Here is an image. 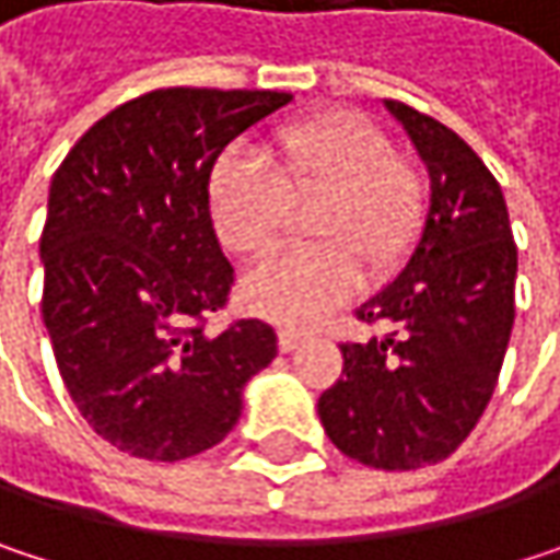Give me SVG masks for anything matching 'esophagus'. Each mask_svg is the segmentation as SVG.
Masks as SVG:
<instances>
[{
    "instance_id": "esophagus-1",
    "label": "esophagus",
    "mask_w": 560,
    "mask_h": 560,
    "mask_svg": "<svg viewBox=\"0 0 560 560\" xmlns=\"http://www.w3.org/2000/svg\"><path fill=\"white\" fill-rule=\"evenodd\" d=\"M304 340H307V334H301V330H291V327L279 330V350H281V353H291V350H298V343H304Z\"/></svg>"
}]
</instances>
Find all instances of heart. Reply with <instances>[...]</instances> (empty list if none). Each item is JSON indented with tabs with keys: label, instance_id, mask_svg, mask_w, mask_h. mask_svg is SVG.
Masks as SVG:
<instances>
[{
	"label": "heart",
	"instance_id": "1",
	"mask_svg": "<svg viewBox=\"0 0 560 560\" xmlns=\"http://www.w3.org/2000/svg\"><path fill=\"white\" fill-rule=\"evenodd\" d=\"M311 207L304 236L317 246L291 253L243 279L246 311L279 324H314L363 281L389 279L424 230V187L366 116L327 109L281 126L266 165L223 155L207 177V213L220 246L246 262L279 249L288 210Z\"/></svg>",
	"mask_w": 560,
	"mask_h": 560
}]
</instances>
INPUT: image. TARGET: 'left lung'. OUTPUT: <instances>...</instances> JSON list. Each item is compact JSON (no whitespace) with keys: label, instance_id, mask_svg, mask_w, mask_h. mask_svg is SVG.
<instances>
[{"label":"left lung","instance_id":"left-lung-1","mask_svg":"<svg viewBox=\"0 0 560 560\" xmlns=\"http://www.w3.org/2000/svg\"><path fill=\"white\" fill-rule=\"evenodd\" d=\"M431 197L405 269L360 304L389 334L343 343V376L317 398L327 438L376 470H418L457 451L497 389L515 320V243L503 190L438 119L386 100Z\"/></svg>","mask_w":560,"mask_h":560}]
</instances>
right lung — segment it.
Wrapping results in <instances>:
<instances>
[{
  "instance_id": "1",
  "label": "right lung",
  "mask_w": 560,
  "mask_h": 560,
  "mask_svg": "<svg viewBox=\"0 0 560 560\" xmlns=\"http://www.w3.org/2000/svg\"><path fill=\"white\" fill-rule=\"evenodd\" d=\"M284 103L276 90H155L90 126L51 177L42 314L57 370L86 424L132 457L174 464L220 444L279 353L262 320L217 337L200 324L233 284L207 177Z\"/></svg>"
}]
</instances>
